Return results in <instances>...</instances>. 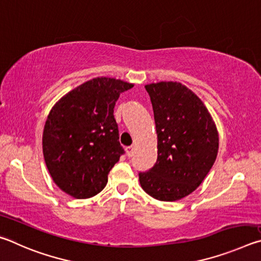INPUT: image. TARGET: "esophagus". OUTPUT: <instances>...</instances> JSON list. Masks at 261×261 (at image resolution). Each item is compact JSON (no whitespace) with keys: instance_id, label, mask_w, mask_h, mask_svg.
I'll return each mask as SVG.
<instances>
[{"instance_id":"obj_1","label":"esophagus","mask_w":261,"mask_h":261,"mask_svg":"<svg viewBox=\"0 0 261 261\" xmlns=\"http://www.w3.org/2000/svg\"><path fill=\"white\" fill-rule=\"evenodd\" d=\"M134 149H135V145H131V146H127L126 148H125V151H126V155L127 156H132V154H134Z\"/></svg>"}]
</instances>
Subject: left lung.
Instances as JSON below:
<instances>
[{"label":"left lung","mask_w":261,"mask_h":261,"mask_svg":"<svg viewBox=\"0 0 261 261\" xmlns=\"http://www.w3.org/2000/svg\"><path fill=\"white\" fill-rule=\"evenodd\" d=\"M152 101L158 160L139 173L154 199L176 201L192 193L210 173L219 151V132L204 102L177 82L145 85Z\"/></svg>","instance_id":"left-lung-1"}]
</instances>
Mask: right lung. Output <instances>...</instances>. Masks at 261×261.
Instances as JSON below:
<instances>
[{
  "label": "right lung",
  "instance_id": "obj_1",
  "mask_svg": "<svg viewBox=\"0 0 261 261\" xmlns=\"http://www.w3.org/2000/svg\"><path fill=\"white\" fill-rule=\"evenodd\" d=\"M134 84L96 77L62 96L42 134L47 169L62 191L77 199L98 194L124 149L118 141L114 107Z\"/></svg>",
  "mask_w": 261,
  "mask_h": 261
}]
</instances>
